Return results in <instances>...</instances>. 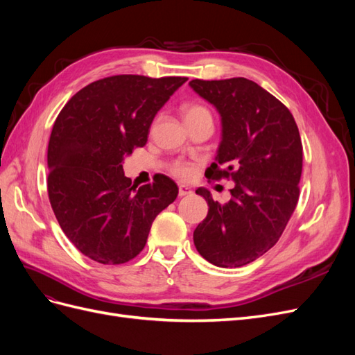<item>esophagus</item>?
<instances>
[{
    "instance_id": "1",
    "label": "esophagus",
    "mask_w": 355,
    "mask_h": 355,
    "mask_svg": "<svg viewBox=\"0 0 355 355\" xmlns=\"http://www.w3.org/2000/svg\"><path fill=\"white\" fill-rule=\"evenodd\" d=\"M192 189L187 185H179V197H185V196H191Z\"/></svg>"
}]
</instances>
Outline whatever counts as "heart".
<instances>
[{"label":"heart","instance_id":"obj_1","mask_svg":"<svg viewBox=\"0 0 355 355\" xmlns=\"http://www.w3.org/2000/svg\"><path fill=\"white\" fill-rule=\"evenodd\" d=\"M182 115H184L185 121H189V120H194V118H198V116H210V112L207 111V108H204L202 105L188 103L184 106V108H182ZM171 173L178 178L187 179L191 175V167L185 163H178L171 167Z\"/></svg>","mask_w":355,"mask_h":355}]
</instances>
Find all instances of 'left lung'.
Listing matches in <instances>:
<instances>
[{"instance_id": "1", "label": "left lung", "mask_w": 355, "mask_h": 355, "mask_svg": "<svg viewBox=\"0 0 355 355\" xmlns=\"http://www.w3.org/2000/svg\"><path fill=\"white\" fill-rule=\"evenodd\" d=\"M189 85L220 114L222 141L206 176L232 179L231 200L214 201L194 231L210 263L239 268L266 253L282 237L299 200L302 142L295 118L259 84L247 78L192 80Z\"/></svg>"}]
</instances>
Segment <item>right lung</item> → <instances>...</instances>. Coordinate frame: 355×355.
Wrapping results in <instances>:
<instances>
[{"label":"right lung","mask_w":355,"mask_h":355,"mask_svg":"<svg viewBox=\"0 0 355 355\" xmlns=\"http://www.w3.org/2000/svg\"><path fill=\"white\" fill-rule=\"evenodd\" d=\"M187 80L114 75L85 85L59 112L47 149L49 200L62 231L90 259L132 261L157 214L176 200L167 176L136 190L123 161L145 146L155 114Z\"/></svg>","instance_id":"obj_1"}]
</instances>
